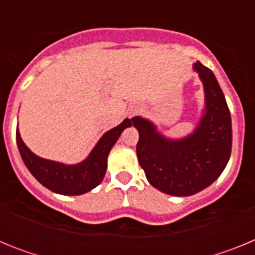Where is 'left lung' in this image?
Segmentation results:
<instances>
[{"label": "left lung", "mask_w": 255, "mask_h": 255, "mask_svg": "<svg viewBox=\"0 0 255 255\" xmlns=\"http://www.w3.org/2000/svg\"><path fill=\"white\" fill-rule=\"evenodd\" d=\"M194 70L203 82L206 110L193 134L172 140L157 132L150 121L131 119L139 131L136 154L148 181L175 197L195 194L218 179L233 145L230 110L215 74L199 61Z\"/></svg>", "instance_id": "obj_1"}]
</instances>
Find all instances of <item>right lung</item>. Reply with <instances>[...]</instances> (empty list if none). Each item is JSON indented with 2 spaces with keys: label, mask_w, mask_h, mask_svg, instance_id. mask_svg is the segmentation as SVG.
<instances>
[{
  "label": "right lung",
  "mask_w": 255,
  "mask_h": 255,
  "mask_svg": "<svg viewBox=\"0 0 255 255\" xmlns=\"http://www.w3.org/2000/svg\"><path fill=\"white\" fill-rule=\"evenodd\" d=\"M131 126V120L125 119L119 126L106 132L85 161L78 164H64L40 158L30 152L16 130V143L22 161L38 181L51 191L64 195H79L96 188L105 177L108 153L124 129Z\"/></svg>",
  "instance_id": "1"
}]
</instances>
